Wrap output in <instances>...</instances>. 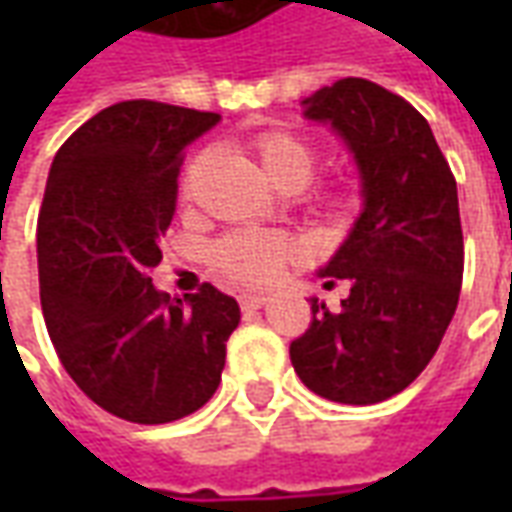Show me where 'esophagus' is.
Here are the masks:
<instances>
[{
	"instance_id": "1",
	"label": "esophagus",
	"mask_w": 512,
	"mask_h": 512,
	"mask_svg": "<svg viewBox=\"0 0 512 512\" xmlns=\"http://www.w3.org/2000/svg\"><path fill=\"white\" fill-rule=\"evenodd\" d=\"M238 304H241V310L244 312H255V310H260L263 304H266V296H241V299H238Z\"/></svg>"
}]
</instances>
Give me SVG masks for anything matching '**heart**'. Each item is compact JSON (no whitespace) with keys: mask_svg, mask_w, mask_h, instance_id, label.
Listing matches in <instances>:
<instances>
[{"mask_svg":"<svg viewBox=\"0 0 512 512\" xmlns=\"http://www.w3.org/2000/svg\"><path fill=\"white\" fill-rule=\"evenodd\" d=\"M249 150L255 153L268 180L282 191H299L318 169V150L310 139H304L288 128H266L249 139ZM211 164L208 150H197L186 161L180 175V197L189 202L197 189V180ZM304 246L282 233H233L211 246V266L216 274L244 288H266L282 274V268L299 260Z\"/></svg>","mask_w":512,"mask_h":512,"instance_id":"heart-1","label":"heart"}]
</instances>
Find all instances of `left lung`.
I'll return each instance as SVG.
<instances>
[{
	"mask_svg": "<svg viewBox=\"0 0 512 512\" xmlns=\"http://www.w3.org/2000/svg\"><path fill=\"white\" fill-rule=\"evenodd\" d=\"M304 117L329 123L351 147L365 208L321 268L351 293L337 312L312 299L310 329L290 343V362L315 395L370 406L428 367L455 315L458 186L428 120L381 84L340 79L304 101Z\"/></svg>",
	"mask_w": 512,
	"mask_h": 512,
	"instance_id": "8db88e82",
	"label": "left lung"
}]
</instances>
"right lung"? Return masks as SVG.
<instances>
[{
    "instance_id": "right-lung-1",
    "label": "right lung",
    "mask_w": 512,
    "mask_h": 512,
    "mask_svg": "<svg viewBox=\"0 0 512 512\" xmlns=\"http://www.w3.org/2000/svg\"><path fill=\"white\" fill-rule=\"evenodd\" d=\"M213 112L120 101L57 150L38 216L40 307L62 367L93 403L136 425L202 408L222 381L241 321L233 296L202 285L183 299L153 288L183 147Z\"/></svg>"
}]
</instances>
